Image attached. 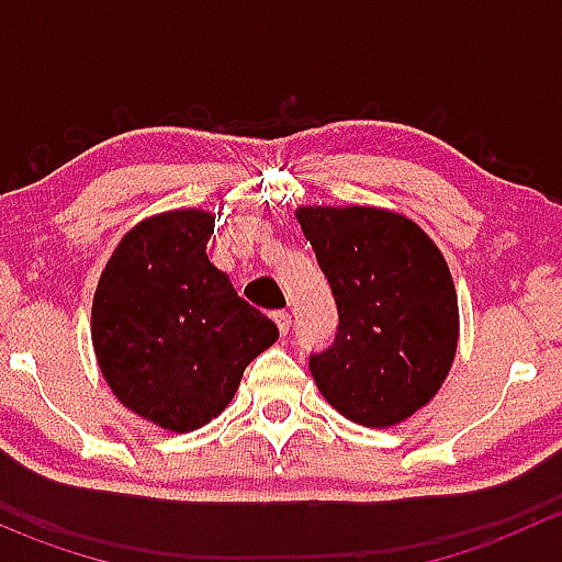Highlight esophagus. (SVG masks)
<instances>
[{"mask_svg":"<svg viewBox=\"0 0 562 562\" xmlns=\"http://www.w3.org/2000/svg\"><path fill=\"white\" fill-rule=\"evenodd\" d=\"M271 317H274L277 328H280V334H282V337H285V334H288V328H291V315H288L285 310H280V313H274V315H271Z\"/></svg>","mask_w":562,"mask_h":562,"instance_id":"esophagus-1","label":"esophagus"}]
</instances>
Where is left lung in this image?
I'll use <instances>...</instances> for the list:
<instances>
[{
  "label": "left lung",
  "instance_id": "obj_1",
  "mask_svg": "<svg viewBox=\"0 0 562 562\" xmlns=\"http://www.w3.org/2000/svg\"><path fill=\"white\" fill-rule=\"evenodd\" d=\"M339 313L331 348L310 356L317 391L361 427L386 429L429 405L459 342L457 288L435 241L375 206H299Z\"/></svg>",
  "mask_w": 562,
  "mask_h": 562
}]
</instances>
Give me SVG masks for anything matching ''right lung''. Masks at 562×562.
<instances>
[{
    "label": "right lung",
    "mask_w": 562,
    "mask_h": 562,
    "mask_svg": "<svg viewBox=\"0 0 562 562\" xmlns=\"http://www.w3.org/2000/svg\"><path fill=\"white\" fill-rule=\"evenodd\" d=\"M214 214L173 209L122 236L92 302V345L113 396L135 416L192 432L234 400L245 367L280 331L209 260Z\"/></svg>",
    "instance_id": "right-lung-1"
}]
</instances>
